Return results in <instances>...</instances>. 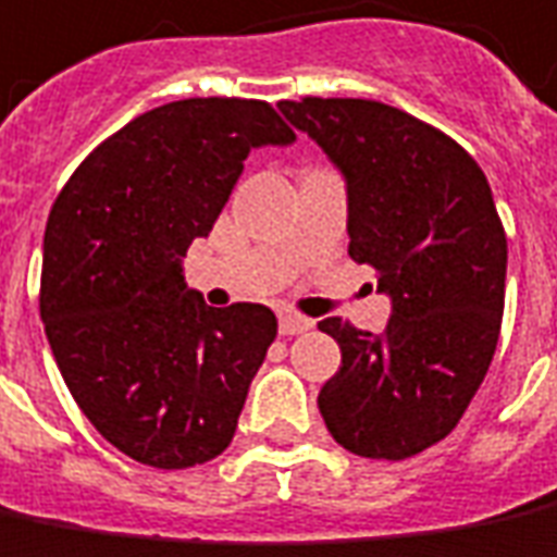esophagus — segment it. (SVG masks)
I'll use <instances>...</instances> for the list:
<instances>
[{"instance_id": "obj_1", "label": "esophagus", "mask_w": 557, "mask_h": 557, "mask_svg": "<svg viewBox=\"0 0 557 557\" xmlns=\"http://www.w3.org/2000/svg\"><path fill=\"white\" fill-rule=\"evenodd\" d=\"M312 327L309 319L304 315H297V312H278V331L285 334V337H294V334H306Z\"/></svg>"}]
</instances>
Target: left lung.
Masks as SVG:
<instances>
[{"label":"left lung","mask_w":557,"mask_h":557,"mask_svg":"<svg viewBox=\"0 0 557 557\" xmlns=\"http://www.w3.org/2000/svg\"><path fill=\"white\" fill-rule=\"evenodd\" d=\"M346 177L349 257L392 297L383 334L343 319L319 331L339 371L324 426L358 457L408 460L438 444L491 368L506 300V230L479 162L417 115L361 97L282 100Z\"/></svg>","instance_id":"left-lung-1"}]
</instances>
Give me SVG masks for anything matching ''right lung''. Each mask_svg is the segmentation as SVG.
<instances>
[{
	"label": "right lung",
	"instance_id": "obj_1",
	"mask_svg": "<svg viewBox=\"0 0 557 557\" xmlns=\"http://www.w3.org/2000/svg\"><path fill=\"white\" fill-rule=\"evenodd\" d=\"M290 140L267 100H174L107 137L51 205L45 334L82 413L131 460L189 469L233 442L278 322L260 304L208 306L181 257L211 233L248 152Z\"/></svg>",
	"mask_w": 557,
	"mask_h": 557
}]
</instances>
